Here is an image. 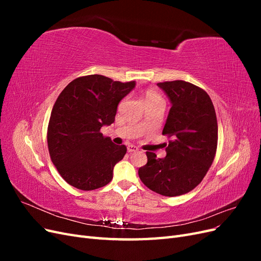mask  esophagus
I'll return each instance as SVG.
<instances>
[{
	"instance_id": "1",
	"label": "esophagus",
	"mask_w": 261,
	"mask_h": 261,
	"mask_svg": "<svg viewBox=\"0 0 261 261\" xmlns=\"http://www.w3.org/2000/svg\"><path fill=\"white\" fill-rule=\"evenodd\" d=\"M138 147H136V146H134V145H130V146H128L127 147V151L129 152V153H132V152H136V151H138Z\"/></svg>"
}]
</instances>
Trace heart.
Instances as JSON below:
<instances>
[{
  "label": "heart",
  "mask_w": 261,
  "mask_h": 261,
  "mask_svg": "<svg viewBox=\"0 0 261 261\" xmlns=\"http://www.w3.org/2000/svg\"><path fill=\"white\" fill-rule=\"evenodd\" d=\"M158 98H160V96L156 92L152 91V90H148L145 93V102L150 101V100H153V99H158Z\"/></svg>",
  "instance_id": "heart-1"
}]
</instances>
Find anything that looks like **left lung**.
<instances>
[{
	"label": "left lung",
	"mask_w": 261,
	"mask_h": 261,
	"mask_svg": "<svg viewBox=\"0 0 261 261\" xmlns=\"http://www.w3.org/2000/svg\"><path fill=\"white\" fill-rule=\"evenodd\" d=\"M156 85L172 105L162 130L172 140L162 159L146 152L148 162L138 175L151 191L174 197L193 191L211 167L218 146L217 115L209 94L199 87L184 81Z\"/></svg>",
	"instance_id": "8db88e82"
}]
</instances>
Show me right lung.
I'll use <instances>...</instances> for the list:
<instances>
[{
	"label": "right lung",
	"instance_id": "obj_1",
	"mask_svg": "<svg viewBox=\"0 0 261 261\" xmlns=\"http://www.w3.org/2000/svg\"><path fill=\"white\" fill-rule=\"evenodd\" d=\"M136 83L102 75L78 77L60 93L48 126V148L60 175L82 191L103 187L113 178L114 165L127 149L100 133L115 120L120 101Z\"/></svg>",
	"mask_w": 261,
	"mask_h": 261
}]
</instances>
